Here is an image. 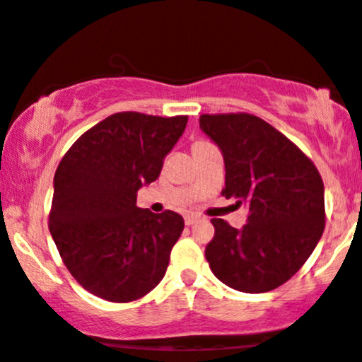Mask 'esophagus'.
<instances>
[{
    "mask_svg": "<svg viewBox=\"0 0 362 362\" xmlns=\"http://www.w3.org/2000/svg\"><path fill=\"white\" fill-rule=\"evenodd\" d=\"M199 219H201V218H199L197 214H187L185 216V224H187V226H192V224L197 223Z\"/></svg>",
    "mask_w": 362,
    "mask_h": 362,
    "instance_id": "obj_1",
    "label": "esophagus"
}]
</instances>
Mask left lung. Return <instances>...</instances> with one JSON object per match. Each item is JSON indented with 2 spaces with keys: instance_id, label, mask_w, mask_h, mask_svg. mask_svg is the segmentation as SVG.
<instances>
[{
  "instance_id": "left-lung-1",
  "label": "left lung",
  "mask_w": 362,
  "mask_h": 362,
  "mask_svg": "<svg viewBox=\"0 0 362 362\" xmlns=\"http://www.w3.org/2000/svg\"><path fill=\"white\" fill-rule=\"evenodd\" d=\"M202 132L221 149L223 195L248 207L242 230L211 219L206 259L219 281L243 293H267L289 281L325 228L317 167L282 132L250 114H204Z\"/></svg>"
}]
</instances>
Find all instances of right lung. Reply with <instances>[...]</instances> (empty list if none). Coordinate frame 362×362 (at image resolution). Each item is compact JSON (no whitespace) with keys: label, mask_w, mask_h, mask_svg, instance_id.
Here are the masks:
<instances>
[{"label":"right lung","mask_w":362,"mask_h":362,"mask_svg":"<svg viewBox=\"0 0 362 362\" xmlns=\"http://www.w3.org/2000/svg\"><path fill=\"white\" fill-rule=\"evenodd\" d=\"M185 126L187 115L119 112L88 129L62 156L49 231L68 271L95 296L134 301L163 279L184 218L141 209L136 194L160 177Z\"/></svg>","instance_id":"1"}]
</instances>
